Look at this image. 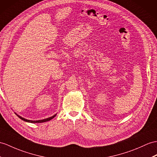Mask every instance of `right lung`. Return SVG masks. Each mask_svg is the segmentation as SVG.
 I'll list each match as a JSON object with an SVG mask.
<instances>
[{"label":"right lung","instance_id":"add662e5","mask_svg":"<svg viewBox=\"0 0 157 157\" xmlns=\"http://www.w3.org/2000/svg\"><path fill=\"white\" fill-rule=\"evenodd\" d=\"M15 114H17L18 117L20 118L21 119H22V121H25V122H28V123H44V122H47V121H51V119H52L53 118L55 117H56V114H55V115H53V116H52V117H49V118H45V119L39 120V121H31V120L26 119V118H23V117H21V116H19L18 114H17V113H15Z\"/></svg>","mask_w":157,"mask_h":157}]
</instances>
